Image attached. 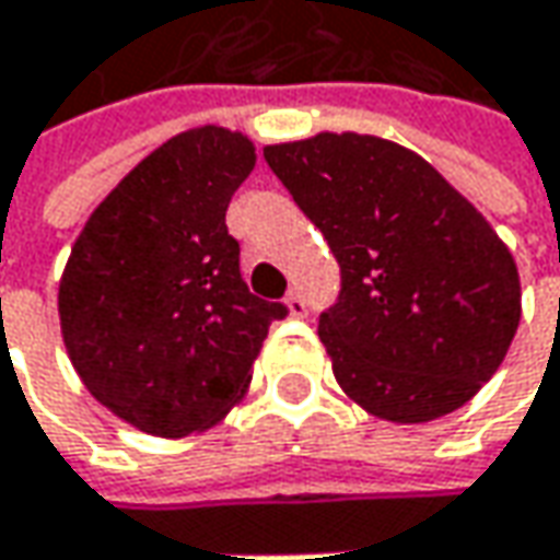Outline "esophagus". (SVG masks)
<instances>
[{
	"label": "esophagus",
	"instance_id": "esophagus-1",
	"mask_svg": "<svg viewBox=\"0 0 560 560\" xmlns=\"http://www.w3.org/2000/svg\"><path fill=\"white\" fill-rule=\"evenodd\" d=\"M283 305H287V312H290L292 317H305V314H308V302H305L299 292H290V295L283 299Z\"/></svg>",
	"mask_w": 560,
	"mask_h": 560
}]
</instances>
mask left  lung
Segmentation results:
<instances>
[{"instance_id":"1","label":"left lung","mask_w":560,"mask_h":560,"mask_svg":"<svg viewBox=\"0 0 560 560\" xmlns=\"http://www.w3.org/2000/svg\"><path fill=\"white\" fill-rule=\"evenodd\" d=\"M265 159L342 270L317 324L339 389L393 423L477 396L521 324L514 255L483 214L418 152L371 133L324 130Z\"/></svg>"}]
</instances>
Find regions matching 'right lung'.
<instances>
[{
	"instance_id": "right-lung-1",
	"label": "right lung",
	"mask_w": 560,
	"mask_h": 560,
	"mask_svg": "<svg viewBox=\"0 0 560 560\" xmlns=\"http://www.w3.org/2000/svg\"><path fill=\"white\" fill-rule=\"evenodd\" d=\"M255 167L246 133L192 127L145 155L90 214L58 280L77 376L149 436L202 433L240 405L270 320L252 295L226 205Z\"/></svg>"
}]
</instances>
